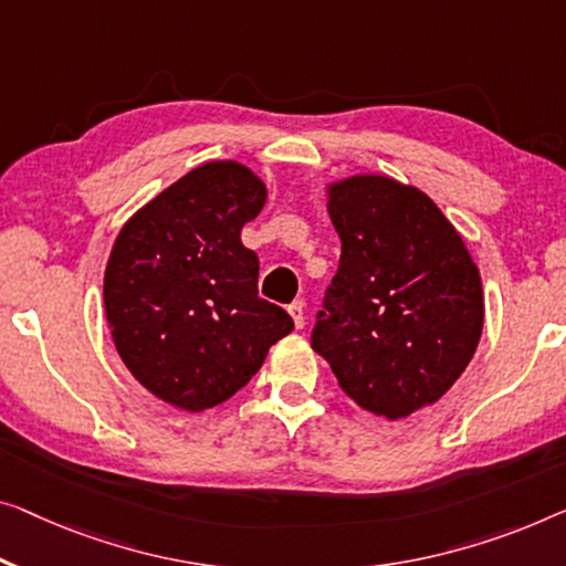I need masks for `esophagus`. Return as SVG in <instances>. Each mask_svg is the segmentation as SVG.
Segmentation results:
<instances>
[{
	"label": "esophagus",
	"instance_id": "1",
	"mask_svg": "<svg viewBox=\"0 0 566 566\" xmlns=\"http://www.w3.org/2000/svg\"><path fill=\"white\" fill-rule=\"evenodd\" d=\"M290 315H292V319H294V327H305V302L302 300H297V302H292L290 305Z\"/></svg>",
	"mask_w": 566,
	"mask_h": 566
}]
</instances>
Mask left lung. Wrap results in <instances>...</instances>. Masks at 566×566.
I'll use <instances>...</instances> for the list:
<instances>
[{
    "label": "left lung",
    "instance_id": "left-lung-1",
    "mask_svg": "<svg viewBox=\"0 0 566 566\" xmlns=\"http://www.w3.org/2000/svg\"><path fill=\"white\" fill-rule=\"evenodd\" d=\"M327 210L340 264L310 343L358 407L409 417L442 399L478 348V266L442 210L391 177L333 185Z\"/></svg>",
    "mask_w": 566,
    "mask_h": 566
}]
</instances>
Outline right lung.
<instances>
[{"label":"right lung","instance_id":"right-lung-1","mask_svg":"<svg viewBox=\"0 0 566 566\" xmlns=\"http://www.w3.org/2000/svg\"><path fill=\"white\" fill-rule=\"evenodd\" d=\"M266 188L239 163H208L149 200L116 239L106 319L126 368L157 399L202 411L249 384L292 317L259 297L241 243Z\"/></svg>","mask_w":566,"mask_h":566}]
</instances>
